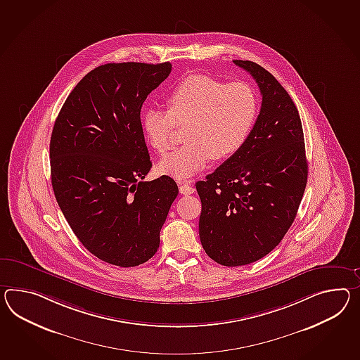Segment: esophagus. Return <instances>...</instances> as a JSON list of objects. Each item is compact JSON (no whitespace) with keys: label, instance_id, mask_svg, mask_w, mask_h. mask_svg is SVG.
Segmentation results:
<instances>
[{"label":"esophagus","instance_id":"34e87169","mask_svg":"<svg viewBox=\"0 0 360 360\" xmlns=\"http://www.w3.org/2000/svg\"><path fill=\"white\" fill-rule=\"evenodd\" d=\"M179 193H184V195H191L195 193V188L193 186L190 184H179Z\"/></svg>","mask_w":360,"mask_h":360}]
</instances>
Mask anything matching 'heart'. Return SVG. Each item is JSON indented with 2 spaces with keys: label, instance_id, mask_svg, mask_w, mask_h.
<instances>
[{
  "label": "heart",
  "instance_id": "1",
  "mask_svg": "<svg viewBox=\"0 0 360 360\" xmlns=\"http://www.w3.org/2000/svg\"><path fill=\"white\" fill-rule=\"evenodd\" d=\"M167 110L149 108L141 115L149 144L164 153L172 147L176 126H184L186 144L160 160L165 176L188 179L212 158H229L245 144L254 126L257 100L245 82L225 83L207 75L184 78L167 96Z\"/></svg>",
  "mask_w": 360,
  "mask_h": 360
}]
</instances>
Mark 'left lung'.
<instances>
[{
	"instance_id": "8db88e82",
	"label": "left lung",
	"mask_w": 360,
	"mask_h": 360,
	"mask_svg": "<svg viewBox=\"0 0 360 360\" xmlns=\"http://www.w3.org/2000/svg\"><path fill=\"white\" fill-rule=\"evenodd\" d=\"M234 63L260 88V113L245 144L196 184L202 248L225 266L254 263L278 245L295 219L308 176L303 127L289 94L260 65Z\"/></svg>"
}]
</instances>
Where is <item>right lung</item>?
Here are the masks:
<instances>
[{"label":"right lung","instance_id":"right-lung-1","mask_svg":"<svg viewBox=\"0 0 360 360\" xmlns=\"http://www.w3.org/2000/svg\"><path fill=\"white\" fill-rule=\"evenodd\" d=\"M169 62L106 63L71 91L53 127V191L91 254L122 268L148 262L178 195L173 178L143 181L152 162L141 110Z\"/></svg>","mask_w":360,"mask_h":360}]
</instances>
